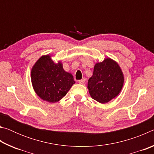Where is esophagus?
<instances>
[{
  "label": "esophagus",
  "instance_id": "esophagus-1",
  "mask_svg": "<svg viewBox=\"0 0 154 154\" xmlns=\"http://www.w3.org/2000/svg\"><path fill=\"white\" fill-rule=\"evenodd\" d=\"M85 79H83L82 80H79V82H78V83H79V84H84L85 83Z\"/></svg>",
  "mask_w": 154,
  "mask_h": 154
}]
</instances>
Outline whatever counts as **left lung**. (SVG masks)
I'll use <instances>...</instances> for the list:
<instances>
[{
  "mask_svg": "<svg viewBox=\"0 0 154 154\" xmlns=\"http://www.w3.org/2000/svg\"><path fill=\"white\" fill-rule=\"evenodd\" d=\"M124 77L118 62L110 58L97 62L88 83L89 93L100 103H106L118 96L123 88Z\"/></svg>",
  "mask_w": 154,
  "mask_h": 154,
  "instance_id": "obj_1",
  "label": "left lung"
}]
</instances>
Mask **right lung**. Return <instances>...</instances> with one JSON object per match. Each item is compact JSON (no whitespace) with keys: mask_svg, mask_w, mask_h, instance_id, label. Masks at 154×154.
I'll use <instances>...</instances> for the list:
<instances>
[{"mask_svg":"<svg viewBox=\"0 0 154 154\" xmlns=\"http://www.w3.org/2000/svg\"><path fill=\"white\" fill-rule=\"evenodd\" d=\"M31 82L38 97L51 103L60 100L75 83L72 74L64 70L62 62L55 63L49 54L41 56L34 64Z\"/></svg>","mask_w":154,"mask_h":154,"instance_id":"1","label":"right lung"}]
</instances>
